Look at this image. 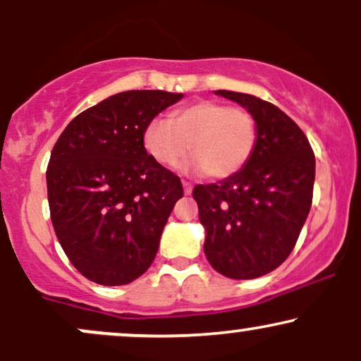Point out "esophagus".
<instances>
[{"label":"esophagus","instance_id":"obj_1","mask_svg":"<svg viewBox=\"0 0 361 361\" xmlns=\"http://www.w3.org/2000/svg\"><path fill=\"white\" fill-rule=\"evenodd\" d=\"M192 190H193V186L188 183V181H183V192H185V195H190L192 193Z\"/></svg>","mask_w":361,"mask_h":361}]
</instances>
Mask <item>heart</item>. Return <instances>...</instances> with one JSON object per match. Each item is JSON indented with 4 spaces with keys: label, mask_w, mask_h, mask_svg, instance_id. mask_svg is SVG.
I'll return each mask as SVG.
<instances>
[{
    "label": "heart",
    "mask_w": 361,
    "mask_h": 361,
    "mask_svg": "<svg viewBox=\"0 0 361 361\" xmlns=\"http://www.w3.org/2000/svg\"><path fill=\"white\" fill-rule=\"evenodd\" d=\"M258 139L256 120L247 110L231 109L215 100H200L156 117L144 128L147 154L163 168H175L186 151L193 156L186 171L214 178H229L246 166Z\"/></svg>",
    "instance_id": "heart-1"
}]
</instances>
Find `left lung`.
<instances>
[{"label": "left lung", "instance_id": "left-lung-1", "mask_svg": "<svg viewBox=\"0 0 361 361\" xmlns=\"http://www.w3.org/2000/svg\"><path fill=\"white\" fill-rule=\"evenodd\" d=\"M214 93L250 111L258 139L241 171L193 188L204 251L227 279H258L279 268L299 239L312 204L316 159L304 132L279 106L246 93Z\"/></svg>", "mask_w": 361, "mask_h": 361}]
</instances>
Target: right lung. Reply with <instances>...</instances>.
I'll use <instances>...</instances> for the list:
<instances>
[{
  "instance_id": "1",
  "label": "right lung",
  "mask_w": 361,
  "mask_h": 361,
  "mask_svg": "<svg viewBox=\"0 0 361 361\" xmlns=\"http://www.w3.org/2000/svg\"><path fill=\"white\" fill-rule=\"evenodd\" d=\"M183 93L132 90L81 111L51 152L47 197L54 231L81 275L115 287L151 267L180 178L144 147V128Z\"/></svg>"
}]
</instances>
